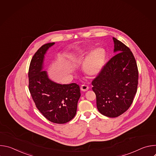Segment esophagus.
<instances>
[{
    "instance_id": "obj_1",
    "label": "esophagus",
    "mask_w": 156,
    "mask_h": 156,
    "mask_svg": "<svg viewBox=\"0 0 156 156\" xmlns=\"http://www.w3.org/2000/svg\"><path fill=\"white\" fill-rule=\"evenodd\" d=\"M80 89L82 91H87L89 90V86L86 84H83L81 85Z\"/></svg>"
}]
</instances>
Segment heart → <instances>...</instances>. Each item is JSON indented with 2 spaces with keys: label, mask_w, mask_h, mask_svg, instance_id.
Segmentation results:
<instances>
[{
  "label": "heart",
  "mask_w": 156,
  "mask_h": 156,
  "mask_svg": "<svg viewBox=\"0 0 156 156\" xmlns=\"http://www.w3.org/2000/svg\"><path fill=\"white\" fill-rule=\"evenodd\" d=\"M87 52L78 51L75 55L74 59L77 62H82L85 59ZM106 52L101 48L94 51L85 60L83 66L84 72L90 76L98 75L102 70L105 63Z\"/></svg>",
  "instance_id": "obj_1"
}]
</instances>
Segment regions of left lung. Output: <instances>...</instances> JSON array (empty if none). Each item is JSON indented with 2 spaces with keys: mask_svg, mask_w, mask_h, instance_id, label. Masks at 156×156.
<instances>
[{
  "mask_svg": "<svg viewBox=\"0 0 156 156\" xmlns=\"http://www.w3.org/2000/svg\"><path fill=\"white\" fill-rule=\"evenodd\" d=\"M117 54L104 66L92 81L99 112L108 117H117L131 106L137 92L138 70L130 49L113 37Z\"/></svg>",
  "mask_w": 156,
  "mask_h": 156,
  "instance_id": "obj_1",
  "label": "left lung"
}]
</instances>
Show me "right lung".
Returning a JSON list of instances; mask_svg holds the SVG:
<instances>
[{
    "mask_svg": "<svg viewBox=\"0 0 156 156\" xmlns=\"http://www.w3.org/2000/svg\"><path fill=\"white\" fill-rule=\"evenodd\" d=\"M54 44H44L33 55L28 72L29 90L39 112L48 120L63 124L75 116L81 93L77 84L55 83L43 70L44 55Z\"/></svg>",
    "mask_w": 156,
    "mask_h": 156,
    "instance_id": "1",
    "label": "right lung"
}]
</instances>
